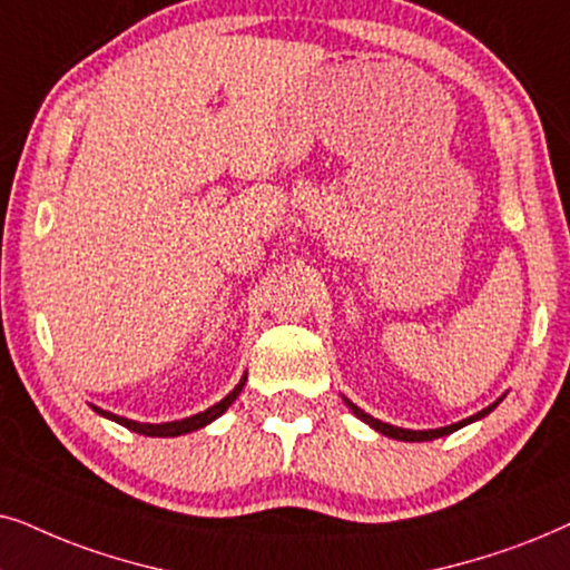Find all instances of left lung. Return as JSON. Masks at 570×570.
I'll return each instance as SVG.
<instances>
[{"mask_svg": "<svg viewBox=\"0 0 570 570\" xmlns=\"http://www.w3.org/2000/svg\"><path fill=\"white\" fill-rule=\"evenodd\" d=\"M341 399H344V404H346L348 409H352L354 416H360V420H362L364 424H370V428H373L375 432H381V435L393 438V440H404V443H424V440H435V438L451 435V432L466 428V424H472V422H476V420H484V416H488V414L492 412V409H495V406L500 404V401L505 399V393H503V396H500L498 401H492L490 406H484L482 412L466 416V420H461V422H453V424H449V428H435V430H406V428H396V424L381 422V420H375L373 414L362 412V409L356 406V404H352V401H348L346 396H341Z\"/></svg>", "mask_w": 570, "mask_h": 570, "instance_id": "1", "label": "left lung"}]
</instances>
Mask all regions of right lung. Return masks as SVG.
<instances>
[{
	"label": "right lung",
	"mask_w": 570,
	"mask_h": 570,
	"mask_svg": "<svg viewBox=\"0 0 570 570\" xmlns=\"http://www.w3.org/2000/svg\"><path fill=\"white\" fill-rule=\"evenodd\" d=\"M245 383H247V373L239 377V383L234 385V389H232L229 393H226V396H224L222 401H218V404L208 406L206 412H197V414H189V416H185V420L161 422V424L127 420V416H119V414H114V412H106V409L96 406V404H90V409H94L96 414L106 416V420H111V422L121 424V428H127V430L138 432V435H148V438H177V435H187V432H195V430L206 428V424H210L214 420H218V416H222V414L226 412V409H229V406L234 404V401H237V396L242 393V389H245Z\"/></svg>",
	"instance_id": "add662e5"
}]
</instances>
